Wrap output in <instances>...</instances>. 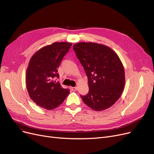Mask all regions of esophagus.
<instances>
[{
	"label": "esophagus",
	"instance_id": "obj_1",
	"mask_svg": "<svg viewBox=\"0 0 154 154\" xmlns=\"http://www.w3.org/2000/svg\"><path fill=\"white\" fill-rule=\"evenodd\" d=\"M70 89H71L72 91H77V87H71Z\"/></svg>",
	"mask_w": 154,
	"mask_h": 154
}]
</instances>
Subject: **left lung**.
I'll list each match as a JSON object with an SVG mask.
<instances>
[{
  "label": "left lung",
  "instance_id": "left-lung-1",
  "mask_svg": "<svg viewBox=\"0 0 154 154\" xmlns=\"http://www.w3.org/2000/svg\"><path fill=\"white\" fill-rule=\"evenodd\" d=\"M73 48L88 79L89 92L81 96L82 101L95 111L110 108L121 96L125 83L119 57L108 46L96 43H79Z\"/></svg>",
  "mask_w": 154,
  "mask_h": 154
}]
</instances>
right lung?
I'll use <instances>...</instances> for the list:
<instances>
[{
	"mask_svg": "<svg viewBox=\"0 0 154 154\" xmlns=\"http://www.w3.org/2000/svg\"><path fill=\"white\" fill-rule=\"evenodd\" d=\"M72 43L56 42L36 51L31 57L26 72V86L30 98L48 110L60 105L70 92L53 79L59 78L58 67Z\"/></svg>",
	"mask_w": 154,
	"mask_h": 154,
	"instance_id": "obj_1",
	"label": "right lung"
}]
</instances>
